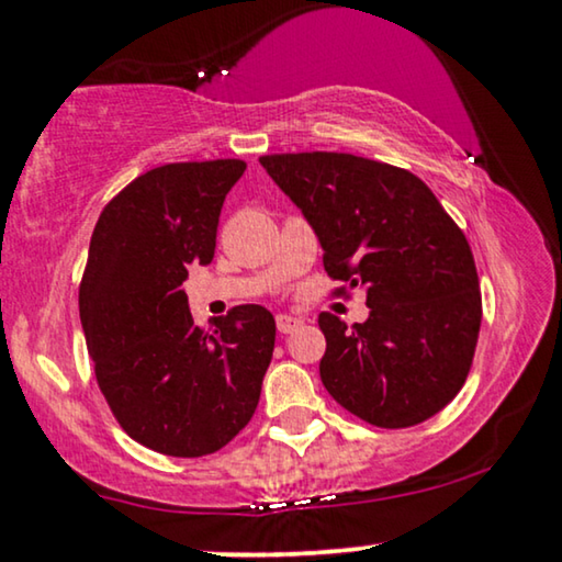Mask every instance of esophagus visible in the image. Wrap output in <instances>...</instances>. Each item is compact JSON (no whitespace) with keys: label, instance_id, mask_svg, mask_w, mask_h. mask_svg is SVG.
<instances>
[{"label":"esophagus","instance_id":"34e87169","mask_svg":"<svg viewBox=\"0 0 562 562\" xmlns=\"http://www.w3.org/2000/svg\"><path fill=\"white\" fill-rule=\"evenodd\" d=\"M274 323H278V330L280 333H292L295 328H300L303 325V321L295 315H288V313H280L278 317H274Z\"/></svg>","mask_w":562,"mask_h":562}]
</instances>
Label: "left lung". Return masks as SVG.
Returning a JSON list of instances; mask_svg holds the SVG:
<instances>
[{"label": "left lung", "instance_id": "1", "mask_svg": "<svg viewBox=\"0 0 562 562\" xmlns=\"http://www.w3.org/2000/svg\"><path fill=\"white\" fill-rule=\"evenodd\" d=\"M259 164L323 247L325 272L366 290V323L321 313V379L381 429L439 414L472 368L482 323L469 241L412 171L353 154H274Z\"/></svg>", "mask_w": 562, "mask_h": 562}]
</instances>
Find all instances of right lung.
I'll return each instance as SVG.
<instances>
[{
    "label": "right lung",
    "instance_id": "obj_1",
    "mask_svg": "<svg viewBox=\"0 0 562 562\" xmlns=\"http://www.w3.org/2000/svg\"><path fill=\"white\" fill-rule=\"evenodd\" d=\"M237 158L166 164L103 209L80 284V323L98 386L123 431L169 457L220 451L252 418L274 350L262 305L201 330L183 280L214 259Z\"/></svg>",
    "mask_w": 562,
    "mask_h": 562
}]
</instances>
